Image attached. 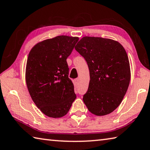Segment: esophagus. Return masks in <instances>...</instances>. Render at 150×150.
Segmentation results:
<instances>
[{"instance_id": "1", "label": "esophagus", "mask_w": 150, "mask_h": 150, "mask_svg": "<svg viewBox=\"0 0 150 150\" xmlns=\"http://www.w3.org/2000/svg\"><path fill=\"white\" fill-rule=\"evenodd\" d=\"M75 82L76 83H78V82H79V79H78V78H76Z\"/></svg>"}]
</instances>
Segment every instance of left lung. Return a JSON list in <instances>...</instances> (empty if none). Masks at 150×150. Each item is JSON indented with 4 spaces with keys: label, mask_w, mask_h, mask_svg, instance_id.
<instances>
[{
    "label": "left lung",
    "mask_w": 150,
    "mask_h": 150,
    "mask_svg": "<svg viewBox=\"0 0 150 150\" xmlns=\"http://www.w3.org/2000/svg\"><path fill=\"white\" fill-rule=\"evenodd\" d=\"M75 49L84 58L90 70V83L83 101L89 111L104 116L121 103L130 80L127 52L113 39L83 37Z\"/></svg>",
    "instance_id": "left-lung-1"
}]
</instances>
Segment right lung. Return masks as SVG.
Returning a JSON list of instances; mask_svg holds the SVG:
<instances>
[{"mask_svg":"<svg viewBox=\"0 0 150 150\" xmlns=\"http://www.w3.org/2000/svg\"><path fill=\"white\" fill-rule=\"evenodd\" d=\"M79 38L59 35L35 45L29 53L25 81L31 99L49 117H64L76 98L67 59Z\"/></svg>","mask_w":150,"mask_h":150,"instance_id":"right-lung-1","label":"right lung"}]
</instances>
